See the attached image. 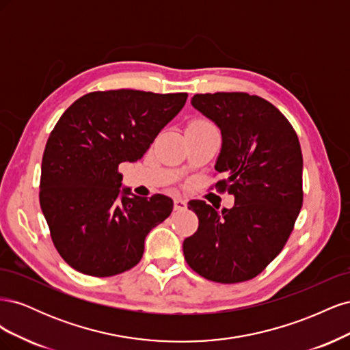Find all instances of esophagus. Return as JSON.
I'll return each mask as SVG.
<instances>
[{"mask_svg": "<svg viewBox=\"0 0 350 350\" xmlns=\"http://www.w3.org/2000/svg\"><path fill=\"white\" fill-rule=\"evenodd\" d=\"M174 208L175 210H185L187 208V201L183 198H175L174 200Z\"/></svg>", "mask_w": 350, "mask_h": 350, "instance_id": "1", "label": "esophagus"}]
</instances>
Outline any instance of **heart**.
I'll return each instance as SVG.
<instances>
[{
    "instance_id": "obj_1",
    "label": "heart",
    "mask_w": 350,
    "mask_h": 350,
    "mask_svg": "<svg viewBox=\"0 0 350 350\" xmlns=\"http://www.w3.org/2000/svg\"><path fill=\"white\" fill-rule=\"evenodd\" d=\"M188 125H198V126H210L211 124L207 120H194L189 122Z\"/></svg>"
}]
</instances>
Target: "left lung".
I'll return each instance as SVG.
<instances>
[{
	"mask_svg": "<svg viewBox=\"0 0 350 350\" xmlns=\"http://www.w3.org/2000/svg\"><path fill=\"white\" fill-rule=\"evenodd\" d=\"M193 107L215 121L224 144L215 184L235 197L217 210L203 200L188 208L198 229L184 241V257L200 276L217 283L256 278L288 242L302 207V152L288 118L266 99L243 92L194 94Z\"/></svg>",
	"mask_w": 350,
	"mask_h": 350,
	"instance_id": "left-lung-1",
	"label": "left lung"
}]
</instances>
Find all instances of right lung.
I'll return each mask as SVG.
<instances>
[{"instance_id": "1", "label": "right lung", "mask_w": 350, "mask_h": 350, "mask_svg": "<svg viewBox=\"0 0 350 350\" xmlns=\"http://www.w3.org/2000/svg\"><path fill=\"white\" fill-rule=\"evenodd\" d=\"M187 98L92 92L61 115L42 157L39 201L52 242L74 270L109 278L140 262L147 234L171 215L174 201L130 197L118 166L140 159Z\"/></svg>"}]
</instances>
